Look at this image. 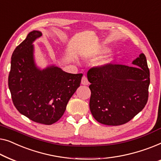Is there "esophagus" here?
<instances>
[{
  "mask_svg": "<svg viewBox=\"0 0 161 161\" xmlns=\"http://www.w3.org/2000/svg\"><path fill=\"white\" fill-rule=\"evenodd\" d=\"M81 85H87L88 84H89V81H88L87 78L85 76H82V78H81Z\"/></svg>",
  "mask_w": 161,
  "mask_h": 161,
  "instance_id": "obj_1",
  "label": "esophagus"
}]
</instances>
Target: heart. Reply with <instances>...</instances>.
Returning <instances> with one entry per match:
<instances>
[{
  "mask_svg": "<svg viewBox=\"0 0 161 161\" xmlns=\"http://www.w3.org/2000/svg\"><path fill=\"white\" fill-rule=\"evenodd\" d=\"M103 63H106V61H104V62Z\"/></svg>",
  "mask_w": 161,
  "mask_h": 161,
  "instance_id": "obj_1",
  "label": "heart"
}]
</instances>
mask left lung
Segmentation results:
<instances>
[{
	"mask_svg": "<svg viewBox=\"0 0 161 161\" xmlns=\"http://www.w3.org/2000/svg\"><path fill=\"white\" fill-rule=\"evenodd\" d=\"M133 64L107 63L87 71L90 112L98 123L123 125L145 106L150 82L145 55L142 53Z\"/></svg>",
	"mask_w": 161,
	"mask_h": 161,
	"instance_id": "left-lung-1",
	"label": "left lung"
}]
</instances>
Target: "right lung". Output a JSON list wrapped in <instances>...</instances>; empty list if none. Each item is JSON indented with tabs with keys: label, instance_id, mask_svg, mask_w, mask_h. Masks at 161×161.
Masks as SVG:
<instances>
[{
	"label": "right lung",
	"instance_id": "add662e5",
	"mask_svg": "<svg viewBox=\"0 0 161 161\" xmlns=\"http://www.w3.org/2000/svg\"><path fill=\"white\" fill-rule=\"evenodd\" d=\"M42 35L33 31L16 47L8 83L19 113L36 123L52 125L64 114L69 99L80 86L82 74H69L55 66L38 69L32 44Z\"/></svg>",
	"mask_w": 161,
	"mask_h": 161
}]
</instances>
